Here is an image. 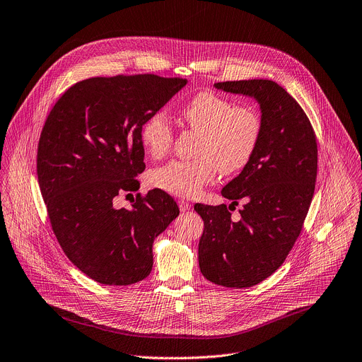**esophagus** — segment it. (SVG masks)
<instances>
[{
    "label": "esophagus",
    "instance_id": "34e87169",
    "mask_svg": "<svg viewBox=\"0 0 362 362\" xmlns=\"http://www.w3.org/2000/svg\"><path fill=\"white\" fill-rule=\"evenodd\" d=\"M179 208L182 212H187L192 208V204L187 200H179Z\"/></svg>",
    "mask_w": 362,
    "mask_h": 362
}]
</instances>
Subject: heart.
I'll return each mask as SVG.
<instances>
[{"label": "heart", "mask_w": 362, "mask_h": 362, "mask_svg": "<svg viewBox=\"0 0 362 362\" xmlns=\"http://www.w3.org/2000/svg\"><path fill=\"white\" fill-rule=\"evenodd\" d=\"M186 127L199 133L194 159L172 160L148 173V183L179 197H193L211 185L218 173L243 170L253 159L264 134V116L249 103H236L214 90L193 94L180 107ZM140 141L151 159L169 153L175 130L162 113L150 115L140 127Z\"/></svg>", "instance_id": "obj_1"}]
</instances>
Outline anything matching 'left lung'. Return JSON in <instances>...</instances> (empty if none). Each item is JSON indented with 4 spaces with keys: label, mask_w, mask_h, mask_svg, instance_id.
<instances>
[{
    "label": "left lung",
    "mask_w": 362,
    "mask_h": 362,
    "mask_svg": "<svg viewBox=\"0 0 362 362\" xmlns=\"http://www.w3.org/2000/svg\"><path fill=\"white\" fill-rule=\"evenodd\" d=\"M223 91L255 97L264 134L250 163L222 189L232 204L196 203L204 229L199 242L202 275L226 288H249L271 276L295 245L311 206L318 144L298 101L272 80L216 83ZM245 199L241 219L230 211Z\"/></svg>",
    "instance_id": "left-lung-1"
}]
</instances>
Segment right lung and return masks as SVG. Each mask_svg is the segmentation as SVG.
<instances>
[{
  "label": "right lung",
  "mask_w": 362,
  "mask_h": 362,
  "mask_svg": "<svg viewBox=\"0 0 362 362\" xmlns=\"http://www.w3.org/2000/svg\"><path fill=\"white\" fill-rule=\"evenodd\" d=\"M186 83L156 74L91 77L71 86L42 126L37 175L51 229L69 259L98 284L144 279L154 238L179 215L160 189L137 193L132 209L113 202L140 186L143 122Z\"/></svg>",
  "instance_id": "1"
}]
</instances>
